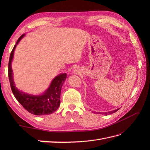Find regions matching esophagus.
<instances>
[{
	"instance_id": "1",
	"label": "esophagus",
	"mask_w": 150,
	"mask_h": 150,
	"mask_svg": "<svg viewBox=\"0 0 150 150\" xmlns=\"http://www.w3.org/2000/svg\"><path fill=\"white\" fill-rule=\"evenodd\" d=\"M74 73H76V74H78V72H79V71H78V69H74Z\"/></svg>"
}]
</instances>
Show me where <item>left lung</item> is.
<instances>
[{
    "label": "left lung",
    "instance_id": "obj_1",
    "mask_svg": "<svg viewBox=\"0 0 150 150\" xmlns=\"http://www.w3.org/2000/svg\"><path fill=\"white\" fill-rule=\"evenodd\" d=\"M120 110V108L119 109H117V110H113V111H108V112H96V113H98V114H101V113H103V115H110V114H112V113H115V112H116L117 110Z\"/></svg>",
    "mask_w": 150,
    "mask_h": 150
}]
</instances>
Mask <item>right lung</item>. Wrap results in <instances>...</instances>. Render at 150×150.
I'll return each instance as SVG.
<instances>
[{"instance_id": "right-lung-1", "label": "right lung", "mask_w": 150, "mask_h": 150, "mask_svg": "<svg viewBox=\"0 0 150 150\" xmlns=\"http://www.w3.org/2000/svg\"><path fill=\"white\" fill-rule=\"evenodd\" d=\"M25 34L18 39L16 44L11 53L8 61V74L12 91L15 98L28 112L34 115H47L56 111L60 105V96L62 86L66 79V73L59 74L54 78L47 89L41 95H32L19 91L14 84L11 63L16 46Z\"/></svg>"}]
</instances>
